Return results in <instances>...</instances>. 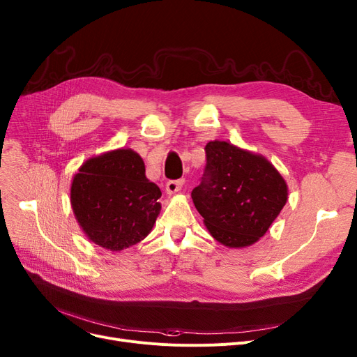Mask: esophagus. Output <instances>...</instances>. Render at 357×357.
<instances>
[{"mask_svg": "<svg viewBox=\"0 0 357 357\" xmlns=\"http://www.w3.org/2000/svg\"><path fill=\"white\" fill-rule=\"evenodd\" d=\"M183 185V181L182 179H175V181H167L166 182V192L171 195V194H175L178 192Z\"/></svg>", "mask_w": 357, "mask_h": 357, "instance_id": "obj_1", "label": "esophagus"}]
</instances>
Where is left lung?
<instances>
[{
    "instance_id": "8db88e82",
    "label": "left lung",
    "mask_w": 357,
    "mask_h": 357,
    "mask_svg": "<svg viewBox=\"0 0 357 357\" xmlns=\"http://www.w3.org/2000/svg\"><path fill=\"white\" fill-rule=\"evenodd\" d=\"M207 165L192 190L210 234L227 248H248L264 237L288 199V186L261 155L231 143L205 146Z\"/></svg>"
}]
</instances>
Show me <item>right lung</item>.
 I'll return each mask as SVG.
<instances>
[{
	"mask_svg": "<svg viewBox=\"0 0 357 357\" xmlns=\"http://www.w3.org/2000/svg\"><path fill=\"white\" fill-rule=\"evenodd\" d=\"M144 162L131 149L88 159L73 176L70 204L86 237L120 252L142 241L160 213L159 186L146 178Z\"/></svg>",
	"mask_w": 357,
	"mask_h": 357,
	"instance_id": "1",
	"label": "right lung"
}]
</instances>
